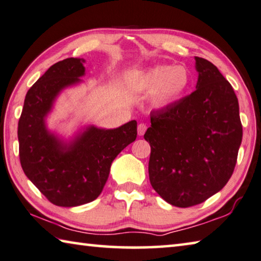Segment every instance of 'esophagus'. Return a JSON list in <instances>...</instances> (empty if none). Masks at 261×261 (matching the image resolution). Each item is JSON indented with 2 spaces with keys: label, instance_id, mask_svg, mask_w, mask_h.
<instances>
[{
  "label": "esophagus",
  "instance_id": "esophagus-1",
  "mask_svg": "<svg viewBox=\"0 0 261 261\" xmlns=\"http://www.w3.org/2000/svg\"><path fill=\"white\" fill-rule=\"evenodd\" d=\"M147 130V125L144 124V123H140V124L138 125V136H144L145 132Z\"/></svg>",
  "mask_w": 261,
  "mask_h": 261
}]
</instances>
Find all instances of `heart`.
<instances>
[{
    "instance_id": "b5f03b06",
    "label": "heart",
    "mask_w": 261,
    "mask_h": 261,
    "mask_svg": "<svg viewBox=\"0 0 261 261\" xmlns=\"http://www.w3.org/2000/svg\"><path fill=\"white\" fill-rule=\"evenodd\" d=\"M140 89L150 92V102L168 107L179 101L191 87V74L184 66L158 65L140 75Z\"/></svg>"
}]
</instances>
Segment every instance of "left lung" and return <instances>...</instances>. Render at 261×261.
Returning <instances> with one entry per match:
<instances>
[{"label":"left lung","instance_id":"1","mask_svg":"<svg viewBox=\"0 0 261 261\" xmlns=\"http://www.w3.org/2000/svg\"><path fill=\"white\" fill-rule=\"evenodd\" d=\"M196 90L150 113L151 187L171 205L188 207L221 191L233 174L242 143L238 97L209 60L195 57Z\"/></svg>","mask_w":261,"mask_h":261}]
</instances>
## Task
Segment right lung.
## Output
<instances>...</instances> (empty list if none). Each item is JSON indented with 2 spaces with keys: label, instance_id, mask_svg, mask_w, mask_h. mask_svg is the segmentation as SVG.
<instances>
[{
  "label": "right lung",
  "instance_id": "add662e5",
  "mask_svg": "<svg viewBox=\"0 0 261 261\" xmlns=\"http://www.w3.org/2000/svg\"><path fill=\"white\" fill-rule=\"evenodd\" d=\"M83 58L52 65L28 90L18 123L19 158L27 178L58 206L73 207L100 195L116 156L137 138V121L115 129L81 125L65 137L48 126V117L66 89L80 85Z\"/></svg>",
  "mask_w": 261,
  "mask_h": 261
}]
</instances>
